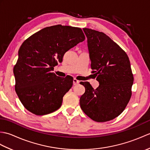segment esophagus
Listing matches in <instances>:
<instances>
[{
    "label": "esophagus",
    "mask_w": 150,
    "mask_h": 150,
    "mask_svg": "<svg viewBox=\"0 0 150 150\" xmlns=\"http://www.w3.org/2000/svg\"><path fill=\"white\" fill-rule=\"evenodd\" d=\"M73 85H77L79 84V81L78 80H77L76 79H73Z\"/></svg>",
    "instance_id": "34e87169"
}]
</instances>
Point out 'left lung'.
Returning a JSON list of instances; mask_svg holds the SVG:
<instances>
[{"mask_svg":"<svg viewBox=\"0 0 150 150\" xmlns=\"http://www.w3.org/2000/svg\"><path fill=\"white\" fill-rule=\"evenodd\" d=\"M87 37L92 73L99 86L93 89L81 82L85 93L80 98L81 108L97 122H106L118 117L132 96L133 76L126 52L103 32L83 28Z\"/></svg>","mask_w":150,"mask_h":150,"instance_id":"left-lung-1","label":"left lung"}]
</instances>
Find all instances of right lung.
Masks as SVG:
<instances>
[{
	"label": "right lung",
	"mask_w": 150,
	"mask_h": 150,
	"mask_svg": "<svg viewBox=\"0 0 150 150\" xmlns=\"http://www.w3.org/2000/svg\"><path fill=\"white\" fill-rule=\"evenodd\" d=\"M84 39L81 28L59 24L43 28L22 43L13 73L15 91L26 110L44 115L61 106L73 79L51 71L66 52Z\"/></svg>",
	"instance_id": "1"
}]
</instances>
